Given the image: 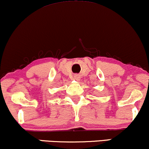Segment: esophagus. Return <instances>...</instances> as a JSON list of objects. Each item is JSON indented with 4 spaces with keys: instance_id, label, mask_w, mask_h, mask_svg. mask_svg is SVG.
<instances>
[{
    "instance_id": "1",
    "label": "esophagus",
    "mask_w": 149,
    "mask_h": 149,
    "mask_svg": "<svg viewBox=\"0 0 149 149\" xmlns=\"http://www.w3.org/2000/svg\"><path fill=\"white\" fill-rule=\"evenodd\" d=\"M74 78L75 80L79 81V79H80V76H79V74H74Z\"/></svg>"
}]
</instances>
